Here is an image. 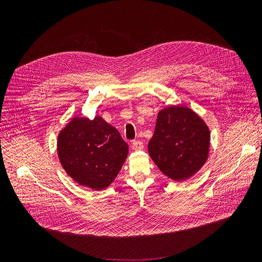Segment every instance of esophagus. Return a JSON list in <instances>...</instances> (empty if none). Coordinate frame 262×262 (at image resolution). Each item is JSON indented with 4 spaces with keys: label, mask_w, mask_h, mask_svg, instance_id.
Instances as JSON below:
<instances>
[{
    "label": "esophagus",
    "mask_w": 262,
    "mask_h": 262,
    "mask_svg": "<svg viewBox=\"0 0 262 262\" xmlns=\"http://www.w3.org/2000/svg\"><path fill=\"white\" fill-rule=\"evenodd\" d=\"M143 143H142L141 141H133L132 142V145H131V147H132V149L133 150H141V149H143Z\"/></svg>",
    "instance_id": "esophagus-1"
}]
</instances>
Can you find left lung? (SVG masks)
Wrapping results in <instances>:
<instances>
[{
  "instance_id": "1",
  "label": "left lung",
  "mask_w": 262,
  "mask_h": 262,
  "mask_svg": "<svg viewBox=\"0 0 262 262\" xmlns=\"http://www.w3.org/2000/svg\"><path fill=\"white\" fill-rule=\"evenodd\" d=\"M210 138L208 124L191 108L168 106L158 112L148 154L165 176L187 180L207 163Z\"/></svg>"
}]
</instances>
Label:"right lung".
Instances as JSON below:
<instances>
[{
    "mask_svg": "<svg viewBox=\"0 0 262 262\" xmlns=\"http://www.w3.org/2000/svg\"><path fill=\"white\" fill-rule=\"evenodd\" d=\"M57 152L68 175L95 191L112 185L129 153L120 133L96 116H75L58 134Z\"/></svg>",
    "mask_w": 262,
    "mask_h": 262,
    "instance_id": "obj_1",
    "label": "right lung"
}]
</instances>
